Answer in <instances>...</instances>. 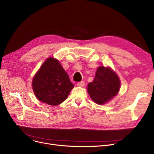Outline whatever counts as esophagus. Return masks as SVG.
Masks as SVG:
<instances>
[{
    "label": "esophagus",
    "mask_w": 154,
    "mask_h": 154,
    "mask_svg": "<svg viewBox=\"0 0 154 154\" xmlns=\"http://www.w3.org/2000/svg\"><path fill=\"white\" fill-rule=\"evenodd\" d=\"M77 85L78 86H80V87H83L85 85V82L84 81H82V82H79L77 83Z\"/></svg>",
    "instance_id": "esophagus-1"
}]
</instances>
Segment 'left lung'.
Segmentation results:
<instances>
[{
	"mask_svg": "<svg viewBox=\"0 0 154 154\" xmlns=\"http://www.w3.org/2000/svg\"><path fill=\"white\" fill-rule=\"evenodd\" d=\"M92 99L99 104H103L115 96L120 88V81L116 73L110 68L99 66L94 79L88 85Z\"/></svg>",
	"mask_w": 154,
	"mask_h": 154,
	"instance_id": "obj_1",
	"label": "left lung"
}]
</instances>
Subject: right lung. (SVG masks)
I'll return each instance as SVG.
<instances>
[{"label":"right lung","mask_w":154,"mask_h":154,"mask_svg":"<svg viewBox=\"0 0 154 154\" xmlns=\"http://www.w3.org/2000/svg\"><path fill=\"white\" fill-rule=\"evenodd\" d=\"M32 89L38 100L51 106L61 104L73 88L69 75L57 60L49 58L36 73Z\"/></svg>","instance_id":"1"}]
</instances>
